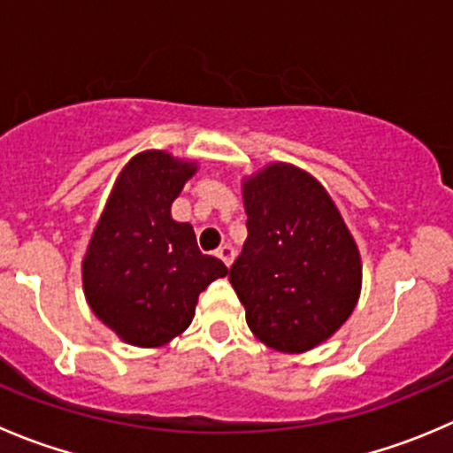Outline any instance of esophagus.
<instances>
[{
	"instance_id": "1",
	"label": "esophagus",
	"mask_w": 453,
	"mask_h": 453,
	"mask_svg": "<svg viewBox=\"0 0 453 453\" xmlns=\"http://www.w3.org/2000/svg\"><path fill=\"white\" fill-rule=\"evenodd\" d=\"M217 257L221 258V261L226 263L227 267H230V265H232V261H234V248H232L230 243H223L221 248L217 250Z\"/></svg>"
}]
</instances>
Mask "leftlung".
I'll use <instances>...</instances> for the list:
<instances>
[{
    "mask_svg": "<svg viewBox=\"0 0 453 453\" xmlns=\"http://www.w3.org/2000/svg\"><path fill=\"white\" fill-rule=\"evenodd\" d=\"M248 239L230 283L254 336L307 352L348 320L361 292V257L325 188L272 164L243 183Z\"/></svg>",
    "mask_w": 453,
    "mask_h": 453,
    "instance_id": "obj_1",
    "label": "left lung"
}]
</instances>
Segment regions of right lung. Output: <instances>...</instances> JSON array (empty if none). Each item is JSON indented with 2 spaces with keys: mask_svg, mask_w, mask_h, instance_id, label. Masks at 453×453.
Returning a JSON list of instances; mask_svg holds the SVG:
<instances>
[{
  "mask_svg": "<svg viewBox=\"0 0 453 453\" xmlns=\"http://www.w3.org/2000/svg\"><path fill=\"white\" fill-rule=\"evenodd\" d=\"M196 173L168 152L134 157L117 179L83 258L92 311L126 343L159 348L195 319L199 294L227 274L170 205Z\"/></svg>",
  "mask_w": 453,
  "mask_h": 453,
  "instance_id": "1",
  "label": "right lung"
}]
</instances>
